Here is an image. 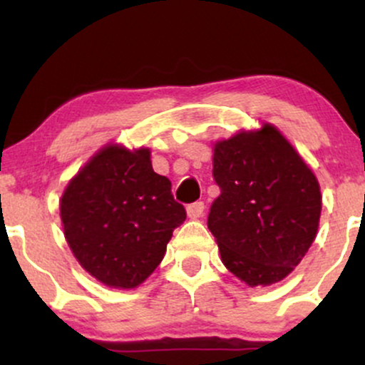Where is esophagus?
Returning a JSON list of instances; mask_svg holds the SVG:
<instances>
[{"label": "esophagus", "instance_id": "obj_1", "mask_svg": "<svg viewBox=\"0 0 365 365\" xmlns=\"http://www.w3.org/2000/svg\"><path fill=\"white\" fill-rule=\"evenodd\" d=\"M204 212V202H192L187 206V215L190 220H197V217L202 216Z\"/></svg>", "mask_w": 365, "mask_h": 365}]
</instances>
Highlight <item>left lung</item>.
<instances>
[{
  "label": "left lung",
  "mask_w": 365,
  "mask_h": 365,
  "mask_svg": "<svg viewBox=\"0 0 365 365\" xmlns=\"http://www.w3.org/2000/svg\"><path fill=\"white\" fill-rule=\"evenodd\" d=\"M221 194L207 228L230 273L249 287L282 282L312 245L321 190L312 170L273 125L215 144Z\"/></svg>",
  "instance_id": "left-lung-1"
}]
</instances>
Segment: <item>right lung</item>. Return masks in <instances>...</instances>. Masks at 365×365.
Returning a JSON list of instances; mask_svg holds the SVG:
<instances>
[{
	"mask_svg": "<svg viewBox=\"0 0 365 365\" xmlns=\"http://www.w3.org/2000/svg\"><path fill=\"white\" fill-rule=\"evenodd\" d=\"M63 232L87 273L115 288H135L159 266L187 212L150 150L106 145L70 180L60 202Z\"/></svg>",
	"mask_w": 365,
	"mask_h": 365,
	"instance_id": "right-lung-1",
	"label": "right lung"
}]
</instances>
